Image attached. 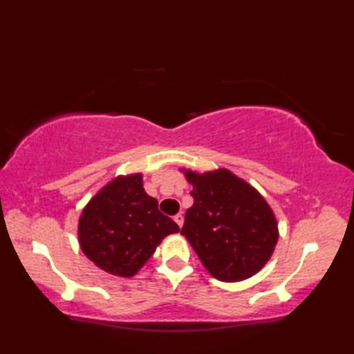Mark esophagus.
Returning a JSON list of instances; mask_svg holds the SVG:
<instances>
[{"label":"esophagus","mask_w":354,"mask_h":354,"mask_svg":"<svg viewBox=\"0 0 354 354\" xmlns=\"http://www.w3.org/2000/svg\"><path fill=\"white\" fill-rule=\"evenodd\" d=\"M175 222L179 225V227H183V225H184V216L181 213H178L175 216Z\"/></svg>","instance_id":"34e87169"}]
</instances>
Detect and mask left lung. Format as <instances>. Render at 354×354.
Wrapping results in <instances>:
<instances>
[{"label":"left lung","instance_id":"1","mask_svg":"<svg viewBox=\"0 0 354 354\" xmlns=\"http://www.w3.org/2000/svg\"><path fill=\"white\" fill-rule=\"evenodd\" d=\"M193 185L181 234L221 281H242L269 261L278 240L272 208L251 184L227 169L184 170Z\"/></svg>","mask_w":354,"mask_h":354}]
</instances>
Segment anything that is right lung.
I'll list each match as a JSON object with an SVG mask.
<instances>
[{
    "label": "right lung",
    "mask_w": 354,
    "mask_h": 354,
    "mask_svg": "<svg viewBox=\"0 0 354 354\" xmlns=\"http://www.w3.org/2000/svg\"><path fill=\"white\" fill-rule=\"evenodd\" d=\"M179 231L158 201L142 189V175L117 176L88 202L79 219L82 251L102 270L133 277L164 237Z\"/></svg>",
    "instance_id": "1"
}]
</instances>
